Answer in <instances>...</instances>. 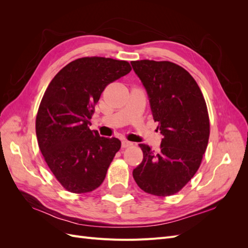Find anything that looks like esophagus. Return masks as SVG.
<instances>
[{"label":"esophagus","instance_id":"obj_1","mask_svg":"<svg viewBox=\"0 0 248 248\" xmlns=\"http://www.w3.org/2000/svg\"><path fill=\"white\" fill-rule=\"evenodd\" d=\"M133 144L131 141H129V140H122V148H128V147H131Z\"/></svg>","mask_w":248,"mask_h":248}]
</instances>
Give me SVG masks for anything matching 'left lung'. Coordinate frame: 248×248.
Masks as SVG:
<instances>
[{
	"instance_id": "left-lung-1",
	"label": "left lung",
	"mask_w": 248,
	"mask_h": 248,
	"mask_svg": "<svg viewBox=\"0 0 248 248\" xmlns=\"http://www.w3.org/2000/svg\"><path fill=\"white\" fill-rule=\"evenodd\" d=\"M149 96L157 129L163 136L160 152L144 144L133 178L141 190L168 197L181 190L198 171L210 136L207 104L197 81L169 61H132Z\"/></svg>"
}]
</instances>
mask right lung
<instances>
[{
	"mask_svg": "<svg viewBox=\"0 0 248 248\" xmlns=\"http://www.w3.org/2000/svg\"><path fill=\"white\" fill-rule=\"evenodd\" d=\"M130 71L127 61L85 57L49 82L37 112L36 136L44 160L67 191H93L106 178L121 141L90 129V120L106 87Z\"/></svg>",
	"mask_w": 248,
	"mask_h": 248,
	"instance_id": "add662e5",
	"label": "right lung"
}]
</instances>
